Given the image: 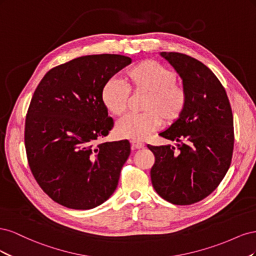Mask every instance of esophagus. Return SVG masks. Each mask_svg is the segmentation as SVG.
<instances>
[{
  "label": "esophagus",
  "instance_id": "esophagus-1",
  "mask_svg": "<svg viewBox=\"0 0 256 256\" xmlns=\"http://www.w3.org/2000/svg\"><path fill=\"white\" fill-rule=\"evenodd\" d=\"M131 144H132V147L134 150H140V148H143V147H144V144L140 141L134 140V141H131Z\"/></svg>",
  "mask_w": 256,
  "mask_h": 256
}]
</instances>
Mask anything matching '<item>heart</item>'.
Listing matches in <instances>:
<instances>
[{
    "label": "heart",
    "instance_id": "heart-1",
    "mask_svg": "<svg viewBox=\"0 0 256 256\" xmlns=\"http://www.w3.org/2000/svg\"><path fill=\"white\" fill-rule=\"evenodd\" d=\"M122 85L111 79L102 90V102L109 113L120 116L127 109L129 92L146 94L141 114H130L116 125V132L124 138L144 140L161 122L171 125L180 118L187 92L182 84L177 83V74L171 68L156 60H145L129 67L124 72Z\"/></svg>",
    "mask_w": 256,
    "mask_h": 256
}]
</instances>
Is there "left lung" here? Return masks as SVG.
<instances>
[{
    "label": "left lung",
    "instance_id": "8db88e82",
    "mask_svg": "<svg viewBox=\"0 0 256 256\" xmlns=\"http://www.w3.org/2000/svg\"><path fill=\"white\" fill-rule=\"evenodd\" d=\"M182 80L187 102L182 116L159 136L172 145L147 147L154 154V189L168 202L190 205L218 187L234 148L233 113L226 92L202 62L178 52H161Z\"/></svg>",
    "mask_w": 256,
    "mask_h": 256
}]
</instances>
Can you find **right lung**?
<instances>
[{"label": "right lung", "mask_w": 256, "mask_h": 256, "mask_svg": "<svg viewBox=\"0 0 256 256\" xmlns=\"http://www.w3.org/2000/svg\"><path fill=\"white\" fill-rule=\"evenodd\" d=\"M130 63L120 54L85 56L52 68L38 84L26 120V150L36 182L54 202L92 209L118 187L130 143L95 141L114 125L102 102L104 85Z\"/></svg>", "instance_id": "right-lung-1"}]
</instances>
